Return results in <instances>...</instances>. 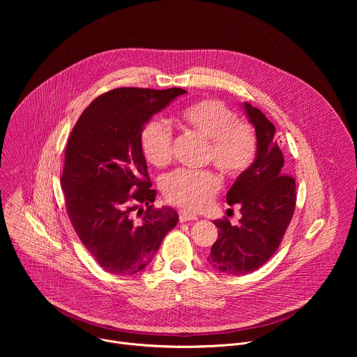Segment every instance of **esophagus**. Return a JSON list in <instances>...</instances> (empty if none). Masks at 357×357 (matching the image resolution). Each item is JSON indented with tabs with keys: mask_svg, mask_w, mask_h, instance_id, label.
<instances>
[{
	"mask_svg": "<svg viewBox=\"0 0 357 357\" xmlns=\"http://www.w3.org/2000/svg\"><path fill=\"white\" fill-rule=\"evenodd\" d=\"M189 220H197V216L188 212V211H179V222H189Z\"/></svg>",
	"mask_w": 357,
	"mask_h": 357,
	"instance_id": "esophagus-1",
	"label": "esophagus"
}]
</instances>
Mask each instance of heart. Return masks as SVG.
<instances>
[{
  "label": "heart",
  "mask_w": 357,
  "mask_h": 357,
  "mask_svg": "<svg viewBox=\"0 0 357 357\" xmlns=\"http://www.w3.org/2000/svg\"><path fill=\"white\" fill-rule=\"evenodd\" d=\"M181 127L206 139L203 161L212 162L227 179H237L252 164L257 152L254 131L240 123L236 113L219 100H199L179 114ZM172 138L158 120L146 123L139 135V148L145 161L164 168L172 158ZM222 188L220 178L209 171L179 169L164 179L162 192L168 202L192 212L205 209Z\"/></svg>",
  "instance_id": "obj_1"
}]
</instances>
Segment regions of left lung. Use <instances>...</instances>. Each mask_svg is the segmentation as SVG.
Wrapping results in <instances>:
<instances>
[{
    "mask_svg": "<svg viewBox=\"0 0 357 357\" xmlns=\"http://www.w3.org/2000/svg\"><path fill=\"white\" fill-rule=\"evenodd\" d=\"M256 128L257 155L226 195L240 208L238 226L215 220L219 237L208 256L209 264L225 274L241 275L263 267L280 247L295 211V179L285 172L284 155L274 137V124L257 107L243 105Z\"/></svg>",
    "mask_w": 357,
    "mask_h": 357,
    "instance_id": "1",
    "label": "left lung"
}]
</instances>
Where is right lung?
Returning <instances> with one entry per match:
<instances>
[{
	"label": "right lung",
	"mask_w": 357,
	"mask_h": 357,
	"mask_svg": "<svg viewBox=\"0 0 357 357\" xmlns=\"http://www.w3.org/2000/svg\"><path fill=\"white\" fill-rule=\"evenodd\" d=\"M185 93L179 87L110 90L91 101L69 135L61 178L68 216L83 245L110 274L144 270L178 223L172 208L154 206L157 192L139 135L152 116Z\"/></svg>",
	"instance_id": "add662e5"
}]
</instances>
